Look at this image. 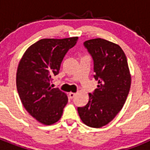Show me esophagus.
<instances>
[{
  "instance_id": "esophagus-1",
  "label": "esophagus",
  "mask_w": 150,
  "mask_h": 150,
  "mask_svg": "<svg viewBox=\"0 0 150 150\" xmlns=\"http://www.w3.org/2000/svg\"><path fill=\"white\" fill-rule=\"evenodd\" d=\"M76 93H74V92H70V93H69V98H70L71 99H73L74 97L76 96Z\"/></svg>"
}]
</instances>
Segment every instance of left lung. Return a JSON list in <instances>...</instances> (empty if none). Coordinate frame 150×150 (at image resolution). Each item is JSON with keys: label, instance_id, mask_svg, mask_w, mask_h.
<instances>
[{"label": "left lung", "instance_id": "8db88e82", "mask_svg": "<svg viewBox=\"0 0 150 150\" xmlns=\"http://www.w3.org/2000/svg\"><path fill=\"white\" fill-rule=\"evenodd\" d=\"M84 46L94 62V77L98 88L89 93L85 107H78L84 124L101 128L112 121L125 103L130 87L131 74L124 52L119 45L101 38L85 41Z\"/></svg>", "mask_w": 150, "mask_h": 150}]
</instances>
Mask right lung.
Wrapping results in <instances>:
<instances>
[{"label": "right lung", "instance_id": "right-lung-1", "mask_svg": "<svg viewBox=\"0 0 150 150\" xmlns=\"http://www.w3.org/2000/svg\"><path fill=\"white\" fill-rule=\"evenodd\" d=\"M78 38L42 39L29 47L18 64L16 87L24 107L39 122L50 125L61 119L68 99L58 88H51L64 57Z\"/></svg>", "mask_w": 150, "mask_h": 150}]
</instances>
